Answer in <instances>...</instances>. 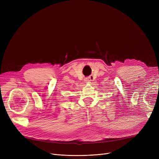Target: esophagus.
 Masks as SVG:
<instances>
[{
  "label": "esophagus",
  "instance_id": "34e87169",
  "mask_svg": "<svg viewBox=\"0 0 159 159\" xmlns=\"http://www.w3.org/2000/svg\"><path fill=\"white\" fill-rule=\"evenodd\" d=\"M91 78H92V77L90 76L89 78H85V81H91Z\"/></svg>",
  "mask_w": 159,
  "mask_h": 159
}]
</instances>
